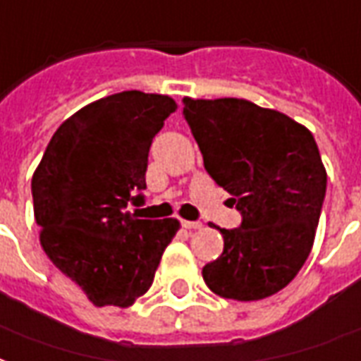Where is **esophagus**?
<instances>
[{"mask_svg":"<svg viewBox=\"0 0 361 361\" xmlns=\"http://www.w3.org/2000/svg\"><path fill=\"white\" fill-rule=\"evenodd\" d=\"M181 226L185 229H201L202 224L201 221H189V220H181Z\"/></svg>","mask_w":361,"mask_h":361,"instance_id":"esophagus-1","label":"esophagus"}]
</instances>
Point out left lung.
Here are the masks:
<instances>
[{
  "mask_svg": "<svg viewBox=\"0 0 361 361\" xmlns=\"http://www.w3.org/2000/svg\"><path fill=\"white\" fill-rule=\"evenodd\" d=\"M207 172L231 195L239 228L220 229L224 252L202 268L208 289L241 302L287 287L306 262L327 188L308 128L247 99L183 97Z\"/></svg>",
  "mask_w": 361,
  "mask_h": 361,
  "instance_id": "1",
  "label": "left lung"
}]
</instances>
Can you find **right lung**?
I'll return each mask as SVG.
<instances>
[{"label":"right lung","instance_id":"obj_1","mask_svg":"<svg viewBox=\"0 0 361 361\" xmlns=\"http://www.w3.org/2000/svg\"><path fill=\"white\" fill-rule=\"evenodd\" d=\"M178 109L137 90L93 101L53 133L32 176L34 216L47 258L95 306L128 308L153 285L180 221L140 220L153 137Z\"/></svg>","mask_w":361,"mask_h":361}]
</instances>
